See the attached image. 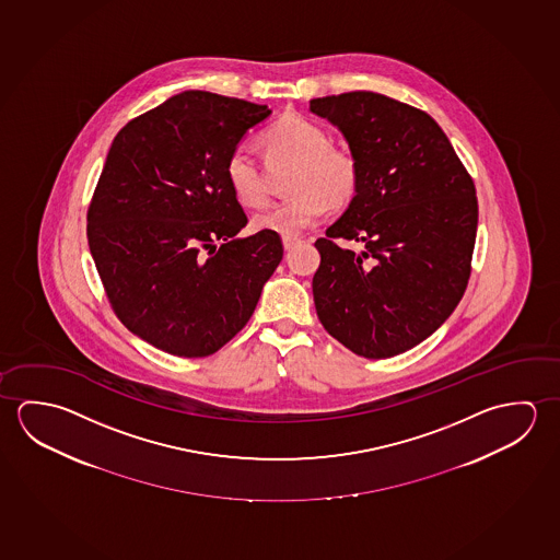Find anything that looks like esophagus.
I'll use <instances>...</instances> for the list:
<instances>
[{"instance_id": "1", "label": "esophagus", "mask_w": 560, "mask_h": 560, "mask_svg": "<svg viewBox=\"0 0 560 560\" xmlns=\"http://www.w3.org/2000/svg\"><path fill=\"white\" fill-rule=\"evenodd\" d=\"M303 240L296 238V236H284L283 246L284 249H293L294 246H299Z\"/></svg>"}]
</instances>
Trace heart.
<instances>
[{
	"label": "heart",
	"mask_w": 560,
	"mask_h": 560,
	"mask_svg": "<svg viewBox=\"0 0 560 560\" xmlns=\"http://www.w3.org/2000/svg\"><path fill=\"white\" fill-rule=\"evenodd\" d=\"M269 165L291 164L284 201L271 205L252 219V229L294 236L320 219L330 205L341 209L359 189L355 156L331 147V138L320 125L301 115H284L261 135ZM224 177L236 201L244 207H259L266 201L261 165L246 147H236L224 164Z\"/></svg>",
	"instance_id": "heart-1"
}]
</instances>
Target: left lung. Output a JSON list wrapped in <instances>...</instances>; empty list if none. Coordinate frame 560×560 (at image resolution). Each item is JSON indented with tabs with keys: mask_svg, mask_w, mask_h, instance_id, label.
I'll return each mask as SVG.
<instances>
[{
	"mask_svg": "<svg viewBox=\"0 0 560 560\" xmlns=\"http://www.w3.org/2000/svg\"><path fill=\"white\" fill-rule=\"evenodd\" d=\"M348 140L359 189L316 240L312 294L322 326L361 358L404 353L463 299L477 240V189L425 110L373 92L311 102ZM336 238H355L361 255Z\"/></svg>",
	"mask_w": 560,
	"mask_h": 560,
	"instance_id": "8db88e82",
	"label": "left lung"
}]
</instances>
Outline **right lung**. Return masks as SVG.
Returning a JSON list of instances; mask_svg holds the SVG:
<instances>
[{
    "label": "right lung",
    "mask_w": 560,
    "mask_h": 560,
    "mask_svg": "<svg viewBox=\"0 0 560 560\" xmlns=\"http://www.w3.org/2000/svg\"><path fill=\"white\" fill-rule=\"evenodd\" d=\"M267 105L184 92L129 120L88 209V242L113 311L177 358H207L256 311L283 259L277 232L238 238L248 217L224 164Z\"/></svg>",
    "instance_id": "obj_1"
}]
</instances>
